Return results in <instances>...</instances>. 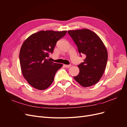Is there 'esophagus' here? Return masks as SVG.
I'll return each mask as SVG.
<instances>
[{
    "label": "esophagus",
    "instance_id": "esophagus-1",
    "mask_svg": "<svg viewBox=\"0 0 127 127\" xmlns=\"http://www.w3.org/2000/svg\"><path fill=\"white\" fill-rule=\"evenodd\" d=\"M71 65H64V66L66 68H69L70 67H71Z\"/></svg>",
    "mask_w": 127,
    "mask_h": 127
}]
</instances>
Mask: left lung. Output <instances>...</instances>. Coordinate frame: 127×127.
<instances>
[{
  "label": "left lung",
  "instance_id": "left-lung-1",
  "mask_svg": "<svg viewBox=\"0 0 127 127\" xmlns=\"http://www.w3.org/2000/svg\"><path fill=\"white\" fill-rule=\"evenodd\" d=\"M77 46L80 55H85L83 62L78 65L80 72L74 77L83 87L97 83L102 77L108 61V51L101 39L92 31L83 29L68 30Z\"/></svg>",
  "mask_w": 127,
  "mask_h": 127
}]
</instances>
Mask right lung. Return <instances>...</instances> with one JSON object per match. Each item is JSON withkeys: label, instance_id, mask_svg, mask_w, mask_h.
<instances>
[{"label": "right lung", "instance_id": "right-lung-1", "mask_svg": "<svg viewBox=\"0 0 127 127\" xmlns=\"http://www.w3.org/2000/svg\"><path fill=\"white\" fill-rule=\"evenodd\" d=\"M67 31H40L32 34L23 43L19 52L23 75L28 83L38 90L49 87L56 72L63 64L53 63L48 59L58 40Z\"/></svg>", "mask_w": 127, "mask_h": 127}]
</instances>
